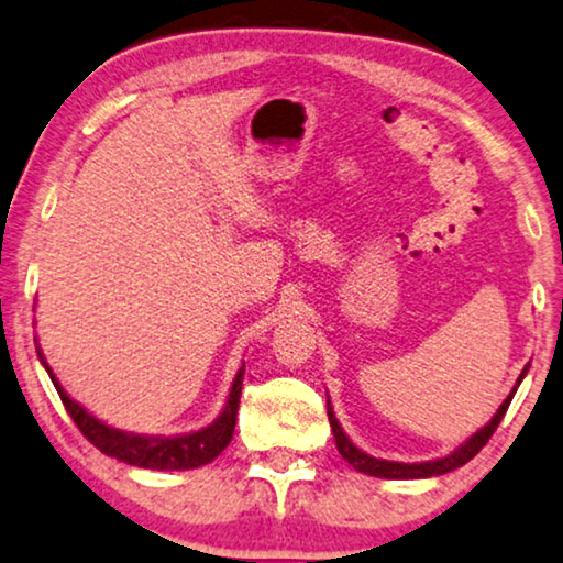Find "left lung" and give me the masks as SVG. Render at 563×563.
I'll list each match as a JSON object with an SVG mask.
<instances>
[{"label": "left lung", "mask_w": 563, "mask_h": 563, "mask_svg": "<svg viewBox=\"0 0 563 563\" xmlns=\"http://www.w3.org/2000/svg\"><path fill=\"white\" fill-rule=\"evenodd\" d=\"M528 367L522 369V375L518 377L516 387H512V393L508 398L503 400V406L497 408V413L493 416V421H489L485 429H479L474 437L466 439L462 446L451 451L449 456H441V459H433V462H416V464H402V462H387V459H375L369 454H364L362 449L354 446L350 441V437L342 431V426H339L336 416H334V408H331V402H327V413H329V423H331V431H334V439H336V449L339 454H342L346 462H350L354 470L362 472V474H372V477H385V479H421V477H437V474H446L451 470H459V466H464L470 462L472 456H477L482 446L489 441V437L497 431V426H500L505 410H508L512 395H516L520 379L526 377Z\"/></svg>", "instance_id": "8db88e82"}]
</instances>
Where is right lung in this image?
I'll return each instance as SVG.
<instances>
[{"label":"right lung","instance_id":"obj_1","mask_svg":"<svg viewBox=\"0 0 563 563\" xmlns=\"http://www.w3.org/2000/svg\"><path fill=\"white\" fill-rule=\"evenodd\" d=\"M47 375H51L55 390H58L63 406H66L68 416L74 418L78 431L97 446L101 454L120 459L124 464L142 466V470H196L217 459L221 451L227 449V443L232 441L234 423H236V408H240V395H242V377H244V364L236 372L232 390H229L227 406L221 410V416L211 426H206L201 431L186 433V437H137V433H126L112 426L101 423L99 418H93L89 410L78 406L76 400H70L66 390L58 385V379L53 377L51 367L43 360Z\"/></svg>","mask_w":563,"mask_h":563}]
</instances>
